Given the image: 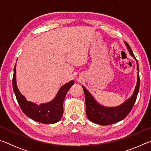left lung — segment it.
<instances>
[{
	"label": "left lung",
	"mask_w": 151,
	"mask_h": 151,
	"mask_svg": "<svg viewBox=\"0 0 151 151\" xmlns=\"http://www.w3.org/2000/svg\"><path fill=\"white\" fill-rule=\"evenodd\" d=\"M125 45L127 46L128 50L129 51L130 55L137 61L138 70L137 81L133 94L129 99H127L121 105L115 107H106L97 103V101L92 96L90 92L86 90L85 86H82L85 95L86 116H87L88 119L94 123L104 126V125L112 124L122 121L131 112L135 101H136L140 86L139 64H138V61L132 52L131 47L127 42H125Z\"/></svg>",
	"instance_id": "1"
}]
</instances>
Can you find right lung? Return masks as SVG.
Listing matches in <instances>:
<instances>
[{
	"instance_id": "add662e5",
	"label": "right lung",
	"mask_w": 151,
	"mask_h": 151,
	"mask_svg": "<svg viewBox=\"0 0 151 151\" xmlns=\"http://www.w3.org/2000/svg\"><path fill=\"white\" fill-rule=\"evenodd\" d=\"M74 81H71L69 83L64 85L61 86L57 96L52 101L39 105L30 101H28L26 98L20 93L17 85L16 65L14 68L12 87L20 109L29 118L43 124H54L61 119L63 114L64 100L68 91L74 85Z\"/></svg>"
}]
</instances>
